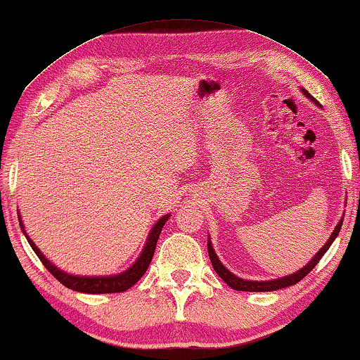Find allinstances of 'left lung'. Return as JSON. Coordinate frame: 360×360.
<instances>
[{"mask_svg": "<svg viewBox=\"0 0 360 360\" xmlns=\"http://www.w3.org/2000/svg\"><path fill=\"white\" fill-rule=\"evenodd\" d=\"M300 91H302L303 96L308 97L314 105H317V107H321V103L317 102V100L313 96H311L308 91H306V89H300ZM343 219H345V217H341L340 221L337 223V226H335V229H333V233L330 234V238L327 239V243L321 247L319 252H317L313 258H311L309 263H306L302 269L297 271V273H292V274H288V276H284V278L271 279V281H247V279L239 278V276L233 274L231 271H229L226 266H223V263L219 260V257H217L214 247H212L210 238H207V250H209V257H210L212 266H214L215 273L219 274L220 278L225 281L229 287L234 288V290H239V292H274V290H279V288H285V287L295 285L297 282L302 281L304 276L308 274L309 271L313 269L317 263H319V260L323 257V253H326L330 249V245H332L333 240L337 239V236H338L340 229H341V225H343Z\"/></svg>", "mask_w": 360, "mask_h": 360, "instance_id": "left-lung-1", "label": "left lung"}]
</instances>
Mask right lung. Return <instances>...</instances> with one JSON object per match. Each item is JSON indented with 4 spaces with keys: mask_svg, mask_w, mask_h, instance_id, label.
<instances>
[{
    "mask_svg": "<svg viewBox=\"0 0 360 360\" xmlns=\"http://www.w3.org/2000/svg\"><path fill=\"white\" fill-rule=\"evenodd\" d=\"M17 214H19V212H17ZM169 217L170 214L162 215L161 219L153 225V228L150 229L148 238H146V243L143 245V250H141V253L139 255L137 260L134 262V264H131V266H129L126 271H122V273L111 274V276H75V274L65 273L63 269L57 268L51 260H47L44 253L41 252L37 247V244L30 239V236H28L25 231V226H23L20 214H19V223H20L22 233L25 234V238L33 249V252L37 253L39 260L43 262V264L47 268V271H49V273L54 276L60 284L72 288L75 292H82V293H117V292H126L127 288H131L132 285L137 284L141 276L146 273V269H148L150 263L153 260V255H155L159 234H161L164 225H166V221L169 220Z\"/></svg>",
    "mask_w": 360,
    "mask_h": 360,
    "instance_id": "obj_1",
    "label": "right lung"
}]
</instances>
